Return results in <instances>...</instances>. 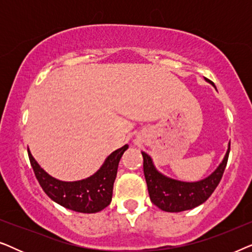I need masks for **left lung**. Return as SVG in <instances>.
Listing matches in <instances>:
<instances>
[{
	"mask_svg": "<svg viewBox=\"0 0 252 252\" xmlns=\"http://www.w3.org/2000/svg\"><path fill=\"white\" fill-rule=\"evenodd\" d=\"M229 150L230 143L219 167L210 177L197 182H182L165 177L155 168L151 158L142 153L144 178L151 202L166 212H181L201 205L212 195L221 180Z\"/></svg>",
	"mask_w": 252,
	"mask_h": 252,
	"instance_id": "obj_1",
	"label": "left lung"
}]
</instances>
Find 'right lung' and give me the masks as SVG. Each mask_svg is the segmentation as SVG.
I'll list each match as a JSON object with an SVG mask.
<instances>
[{"label": "right lung", "mask_w": 252, "mask_h": 252, "mask_svg": "<svg viewBox=\"0 0 252 252\" xmlns=\"http://www.w3.org/2000/svg\"><path fill=\"white\" fill-rule=\"evenodd\" d=\"M127 148L128 146L125 144L113 151L94 175L75 182H64L50 177L39 166L30 150L27 151L41 188L54 202L75 212L95 213L106 208L111 202L119 160Z\"/></svg>", "instance_id": "obj_1"}]
</instances>
